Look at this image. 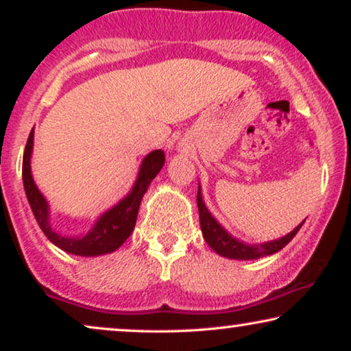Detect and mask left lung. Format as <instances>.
<instances>
[{"instance_id": "1", "label": "left lung", "mask_w": 351, "mask_h": 351, "mask_svg": "<svg viewBox=\"0 0 351 351\" xmlns=\"http://www.w3.org/2000/svg\"><path fill=\"white\" fill-rule=\"evenodd\" d=\"M196 203H198L199 210V225L201 232L206 243L209 244L210 249L214 252H217L219 256L234 258V261H254V258H261L265 256H271L278 251H281L292 238L295 237L304 222L297 225L291 233H287L286 237L273 239V241L261 243V244H249L244 243L241 239L234 238L233 234H230L222 225L217 222V219L210 214V210L206 206L203 199V191H201V185H198V196H196Z\"/></svg>"}]
</instances>
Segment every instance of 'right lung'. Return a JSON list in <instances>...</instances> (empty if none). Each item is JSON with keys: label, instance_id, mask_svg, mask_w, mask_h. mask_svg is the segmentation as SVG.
Returning <instances> with one entry per match:
<instances>
[{"label": "right lung", "instance_id": "right-lung-1", "mask_svg": "<svg viewBox=\"0 0 351 351\" xmlns=\"http://www.w3.org/2000/svg\"><path fill=\"white\" fill-rule=\"evenodd\" d=\"M33 138H35V129H32L25 152H23L22 180L27 199L30 203L33 215H35L43 233L46 234L52 244H56L62 251L73 254V256L97 257L117 251L131 237L132 230L136 227L138 206H141L143 195L150 186L152 180L161 171V167L165 166V152L153 150L143 158L141 167H138L136 182H134L129 193L123 199H119L117 204L105 210L104 214H100L88 233L69 237V234H62L52 228L49 203H47L45 195L41 193L35 180H33Z\"/></svg>", "mask_w": 351, "mask_h": 351}]
</instances>
